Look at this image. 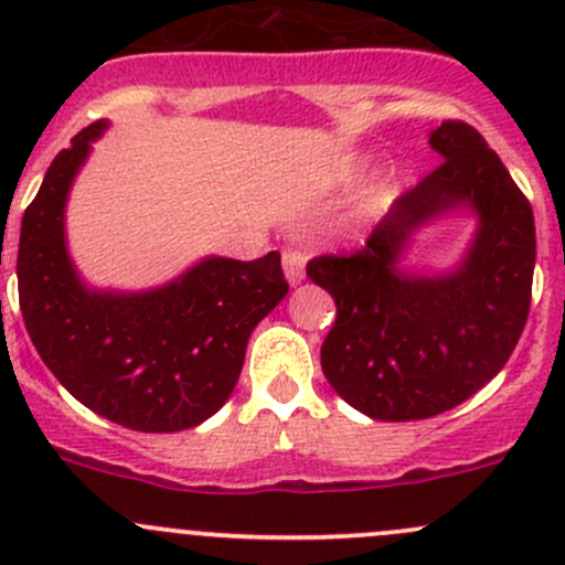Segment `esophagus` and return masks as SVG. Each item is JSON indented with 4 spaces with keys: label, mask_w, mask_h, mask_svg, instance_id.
<instances>
[{
    "label": "esophagus",
    "mask_w": 565,
    "mask_h": 565,
    "mask_svg": "<svg viewBox=\"0 0 565 565\" xmlns=\"http://www.w3.org/2000/svg\"><path fill=\"white\" fill-rule=\"evenodd\" d=\"M306 270V254L300 248H284V273H287L289 284L303 281Z\"/></svg>",
    "instance_id": "1"
}]
</instances>
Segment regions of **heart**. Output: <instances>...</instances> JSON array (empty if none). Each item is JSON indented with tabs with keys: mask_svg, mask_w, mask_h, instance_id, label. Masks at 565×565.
I'll use <instances>...</instances> for the list:
<instances>
[{
	"mask_svg": "<svg viewBox=\"0 0 565 565\" xmlns=\"http://www.w3.org/2000/svg\"><path fill=\"white\" fill-rule=\"evenodd\" d=\"M377 207H380V204H377V199H372V202L366 204V210H369V213H374V210H377Z\"/></svg>",
	"mask_w": 565,
	"mask_h": 565,
	"instance_id": "b5f03b06",
	"label": "heart"
}]
</instances>
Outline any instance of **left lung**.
Returning <instances> with one entry per match:
<instances>
[{"label":"left lung","mask_w":565,"mask_h":565,"mask_svg":"<svg viewBox=\"0 0 565 565\" xmlns=\"http://www.w3.org/2000/svg\"><path fill=\"white\" fill-rule=\"evenodd\" d=\"M429 145L446 161L396 199L366 246L306 265L335 300L319 355L324 377L374 420L457 407L505 366L527 322L535 265L527 196L472 125L446 119ZM459 203L482 221L466 265L440 279L398 274L408 232Z\"/></svg>","instance_id":"1"}]
</instances>
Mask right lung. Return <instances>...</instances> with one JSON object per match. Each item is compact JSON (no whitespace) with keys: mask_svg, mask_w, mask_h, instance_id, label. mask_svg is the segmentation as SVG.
Returning <instances> with one entry per match:
<instances>
[{"mask_svg":"<svg viewBox=\"0 0 565 565\" xmlns=\"http://www.w3.org/2000/svg\"><path fill=\"white\" fill-rule=\"evenodd\" d=\"M104 128L73 136L26 207L15 262L21 315L38 355L84 407L125 429H191L230 398L250 330L289 292L281 254L213 256L141 295L87 292L67 259L62 210Z\"/></svg>","mask_w":565,"mask_h":565,"instance_id":"1","label":"right lung"}]
</instances>
